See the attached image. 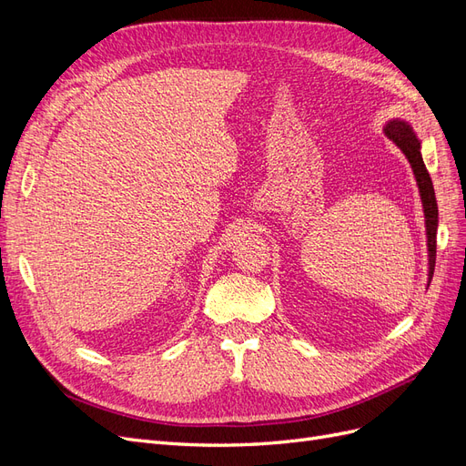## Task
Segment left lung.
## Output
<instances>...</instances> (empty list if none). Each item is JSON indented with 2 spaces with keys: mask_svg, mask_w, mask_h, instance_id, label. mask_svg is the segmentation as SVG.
I'll return each instance as SVG.
<instances>
[{
  "mask_svg": "<svg viewBox=\"0 0 466 466\" xmlns=\"http://www.w3.org/2000/svg\"><path fill=\"white\" fill-rule=\"evenodd\" d=\"M383 132L390 139V142L397 144V147L406 155V159H408V163H410L414 177H416V185L420 190V198H421V206H424V216H426L428 262H430L428 286H430L431 276H433V268H435V247H437V200H435V192H433V182L430 178L424 159H421L420 139L414 134V130L410 128V124L404 120H390L383 128Z\"/></svg>",
  "mask_w": 466,
  "mask_h": 466,
  "instance_id": "left-lung-1",
  "label": "left lung"
}]
</instances>
